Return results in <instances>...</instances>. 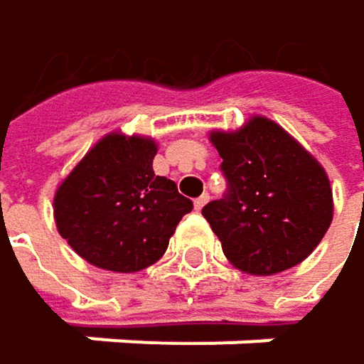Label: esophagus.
Listing matches in <instances>:
<instances>
[{
  "label": "esophagus",
  "mask_w": 364,
  "mask_h": 364,
  "mask_svg": "<svg viewBox=\"0 0 364 364\" xmlns=\"http://www.w3.org/2000/svg\"><path fill=\"white\" fill-rule=\"evenodd\" d=\"M208 202H210V195H208V193H204L202 197H197V199H195V208H197V210H202Z\"/></svg>",
  "instance_id": "1"
}]
</instances>
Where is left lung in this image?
Returning <instances> with one entry per match:
<instances>
[{
	"label": "left lung",
	"mask_w": 364,
	"mask_h": 364,
	"mask_svg": "<svg viewBox=\"0 0 364 364\" xmlns=\"http://www.w3.org/2000/svg\"><path fill=\"white\" fill-rule=\"evenodd\" d=\"M210 141L228 191L202 215L228 260L271 276L311 256L332 223V188L319 162L264 117L236 132H213Z\"/></svg>",
	"instance_id": "obj_1"
}]
</instances>
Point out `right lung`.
<instances>
[{"instance_id":"obj_1","label":"right lung","mask_w":364,"mask_h":364,"mask_svg":"<svg viewBox=\"0 0 364 364\" xmlns=\"http://www.w3.org/2000/svg\"><path fill=\"white\" fill-rule=\"evenodd\" d=\"M154 156L151 139L108 134L58 186V232L86 262L132 274L167 252L193 202L173 180L154 173Z\"/></svg>"}]
</instances>
